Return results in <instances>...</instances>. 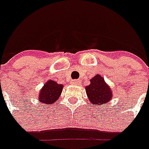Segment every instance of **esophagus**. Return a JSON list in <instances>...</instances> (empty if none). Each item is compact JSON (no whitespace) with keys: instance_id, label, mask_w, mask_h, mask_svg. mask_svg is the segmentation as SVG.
<instances>
[{"instance_id":"1","label":"esophagus","mask_w":149,"mask_h":149,"mask_svg":"<svg viewBox=\"0 0 149 149\" xmlns=\"http://www.w3.org/2000/svg\"><path fill=\"white\" fill-rule=\"evenodd\" d=\"M72 84L74 85H78L81 84V81L79 80H73V81H72Z\"/></svg>"}]
</instances>
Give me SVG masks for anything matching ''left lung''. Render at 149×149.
Segmentation results:
<instances>
[{"label":"left lung","mask_w":149,"mask_h":149,"mask_svg":"<svg viewBox=\"0 0 149 149\" xmlns=\"http://www.w3.org/2000/svg\"><path fill=\"white\" fill-rule=\"evenodd\" d=\"M90 85L85 87L86 93L92 104L109 103L113 98L110 87L104 81V79L99 75H96L90 81Z\"/></svg>","instance_id":"1"}]
</instances>
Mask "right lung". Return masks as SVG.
<instances>
[{"mask_svg": "<svg viewBox=\"0 0 149 149\" xmlns=\"http://www.w3.org/2000/svg\"><path fill=\"white\" fill-rule=\"evenodd\" d=\"M63 85L57 84L54 81H48L39 92L38 99L42 105H51L56 102L61 94Z\"/></svg>", "mask_w": 149, "mask_h": 149, "instance_id": "obj_1", "label": "right lung"}]
</instances>
